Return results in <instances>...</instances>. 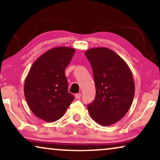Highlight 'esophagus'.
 Here are the masks:
<instances>
[{
  "label": "esophagus",
  "mask_w": 160,
  "mask_h": 160,
  "mask_svg": "<svg viewBox=\"0 0 160 160\" xmlns=\"http://www.w3.org/2000/svg\"><path fill=\"white\" fill-rule=\"evenodd\" d=\"M81 95H82V94L81 93H77L75 95V98H76V99H79V98H81Z\"/></svg>",
  "instance_id": "34e87169"
}]
</instances>
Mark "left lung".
Wrapping results in <instances>:
<instances>
[{"instance_id": "8db88e82", "label": "left lung", "mask_w": 160, "mask_h": 160, "mask_svg": "<svg viewBox=\"0 0 160 160\" xmlns=\"http://www.w3.org/2000/svg\"><path fill=\"white\" fill-rule=\"evenodd\" d=\"M85 55L92 65L96 88L95 100L87 106L89 115L100 125H111L132 105L135 95L132 71L121 57L108 48H92Z\"/></svg>"}]
</instances>
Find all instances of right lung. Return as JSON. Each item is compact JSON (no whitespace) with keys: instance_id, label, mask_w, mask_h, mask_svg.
<instances>
[{"instance_id":"right-lung-1","label":"right lung","mask_w":160,"mask_h":160,"mask_svg":"<svg viewBox=\"0 0 160 160\" xmlns=\"http://www.w3.org/2000/svg\"><path fill=\"white\" fill-rule=\"evenodd\" d=\"M75 52L71 47L53 48L32 65L25 81L24 94L30 110L39 119L47 122L60 119L74 100L68 91L65 69Z\"/></svg>"}]
</instances>
